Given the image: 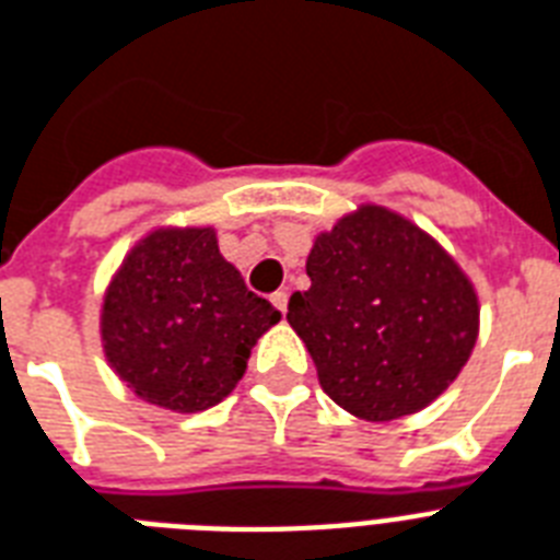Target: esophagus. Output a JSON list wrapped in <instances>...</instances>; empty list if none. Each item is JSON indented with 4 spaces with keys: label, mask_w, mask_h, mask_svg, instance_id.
<instances>
[{
    "label": "esophagus",
    "mask_w": 560,
    "mask_h": 560,
    "mask_svg": "<svg viewBox=\"0 0 560 560\" xmlns=\"http://www.w3.org/2000/svg\"><path fill=\"white\" fill-rule=\"evenodd\" d=\"M272 305L279 307L281 314H288V293H284V290H276V293H272Z\"/></svg>",
    "instance_id": "obj_1"
}]
</instances>
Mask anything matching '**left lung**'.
I'll return each instance as SVG.
<instances>
[{
	"label": "left lung",
	"mask_w": 560,
	"mask_h": 560,
	"mask_svg": "<svg viewBox=\"0 0 560 560\" xmlns=\"http://www.w3.org/2000/svg\"><path fill=\"white\" fill-rule=\"evenodd\" d=\"M290 328L319 386L366 421L412 416L442 395L479 337V299L453 255L398 211L363 202L319 232Z\"/></svg>",
	"instance_id": "1"
}]
</instances>
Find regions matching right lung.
<instances>
[{
    "mask_svg": "<svg viewBox=\"0 0 560 560\" xmlns=\"http://www.w3.org/2000/svg\"><path fill=\"white\" fill-rule=\"evenodd\" d=\"M281 314L246 290L214 226H160L125 255L101 302V346L136 398L200 412L244 377Z\"/></svg>",
    "mask_w": 560,
    "mask_h": 560,
    "instance_id": "1",
    "label": "right lung"
}]
</instances>
